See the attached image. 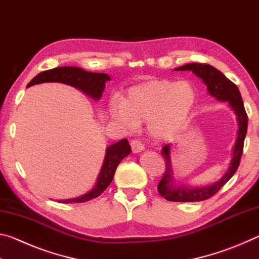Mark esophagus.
I'll return each instance as SVG.
<instances>
[{"label": "esophagus", "mask_w": 259, "mask_h": 259, "mask_svg": "<svg viewBox=\"0 0 259 259\" xmlns=\"http://www.w3.org/2000/svg\"><path fill=\"white\" fill-rule=\"evenodd\" d=\"M130 145H131V150H133L134 153H139L144 150V144L138 139L131 140Z\"/></svg>", "instance_id": "34e87169"}]
</instances>
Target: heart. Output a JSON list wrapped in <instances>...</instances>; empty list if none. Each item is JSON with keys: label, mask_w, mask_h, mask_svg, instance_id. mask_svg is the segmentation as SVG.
<instances>
[{"label": "heart", "mask_w": 259, "mask_h": 259, "mask_svg": "<svg viewBox=\"0 0 259 259\" xmlns=\"http://www.w3.org/2000/svg\"><path fill=\"white\" fill-rule=\"evenodd\" d=\"M196 102V91L188 82L151 80L130 88L122 100H115L109 113L128 130L147 121L152 137L163 139L186 123Z\"/></svg>", "instance_id": "obj_1"}]
</instances>
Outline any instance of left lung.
<instances>
[{"label":"left lung","instance_id":"obj_1","mask_svg":"<svg viewBox=\"0 0 259 259\" xmlns=\"http://www.w3.org/2000/svg\"><path fill=\"white\" fill-rule=\"evenodd\" d=\"M175 71H192L195 75L202 78L210 95L218 100H222V102H229L230 106L235 113L239 125L233 148V155H232L229 169H227L224 176L210 186L193 188L184 185H176V183L174 182L172 166L171 161H170V145L162 147L161 154L165 162V171L159 185H157V191H159L160 195L163 196L165 200L172 201V202H198V201L207 200L216 194L238 170L243 152L244 138L247 135L248 115L245 113L242 97H241L238 87L217 68L210 66L208 64L192 63L175 68Z\"/></svg>","mask_w":259,"mask_h":259}]
</instances>
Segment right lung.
Segmentation results:
<instances>
[{
	"label": "right lung",
	"instance_id": "obj_1",
	"mask_svg": "<svg viewBox=\"0 0 259 259\" xmlns=\"http://www.w3.org/2000/svg\"><path fill=\"white\" fill-rule=\"evenodd\" d=\"M109 80H111V77L105 73H93L87 72L80 67L64 66L41 72L28 83L27 87L40 84V83L45 82H60L65 83V84L75 87L77 89L83 91L85 95L98 100L103 95V91L105 89V83ZM130 152L131 147L129 145L128 140L125 138L121 139L120 142L113 144L111 146H108L106 150V154H105V160L102 166V170H100V174L97 179V183H96L93 190L88 192L87 194L80 196V198L63 200L59 201V202L81 203L97 198V196H99L105 190H106L109 184L112 183L117 165H119L120 162L123 160L126 155L130 154Z\"/></svg>",
	"mask_w": 259,
	"mask_h": 259
}]
</instances>
